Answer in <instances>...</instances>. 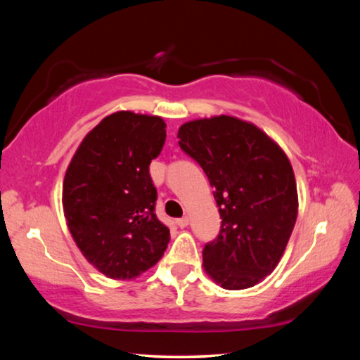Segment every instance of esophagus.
<instances>
[{"label":"esophagus","mask_w":360,"mask_h":360,"mask_svg":"<svg viewBox=\"0 0 360 360\" xmlns=\"http://www.w3.org/2000/svg\"><path fill=\"white\" fill-rule=\"evenodd\" d=\"M188 222H191V219H188V216H184V217H181V219H178V221H176V224H178V227H181V229H186L187 225H188Z\"/></svg>","instance_id":"esophagus-1"}]
</instances>
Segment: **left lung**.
Returning <instances> with one entry per match:
<instances>
[{
	"mask_svg": "<svg viewBox=\"0 0 360 360\" xmlns=\"http://www.w3.org/2000/svg\"><path fill=\"white\" fill-rule=\"evenodd\" d=\"M178 138L214 187L222 219L205 245V271L224 289L252 288L275 270L297 221L289 158L254 124L230 115L187 122Z\"/></svg>",
	"mask_w": 360,
	"mask_h": 360,
	"instance_id": "8db88e82",
	"label": "left lung"
}]
</instances>
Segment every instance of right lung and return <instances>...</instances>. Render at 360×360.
<instances>
[{"label":"right lung","mask_w":360,"mask_h":360,"mask_svg":"<svg viewBox=\"0 0 360 360\" xmlns=\"http://www.w3.org/2000/svg\"><path fill=\"white\" fill-rule=\"evenodd\" d=\"M165 129L157 115L114 112L87 133L66 169V224L84 257L108 278L139 276L168 246L169 230L157 219L149 174Z\"/></svg>","instance_id":"obj_1"}]
</instances>
